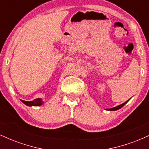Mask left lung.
<instances>
[{
	"mask_svg": "<svg viewBox=\"0 0 149 149\" xmlns=\"http://www.w3.org/2000/svg\"><path fill=\"white\" fill-rule=\"evenodd\" d=\"M128 101H129V100H127V102H125V103H123V104H120V105L118 106V107H114V108H112V109H107V110H108V111H116V110H118V109H120V108H122L123 107V106H124L125 104L126 103H127Z\"/></svg>",
	"mask_w": 149,
	"mask_h": 149,
	"instance_id": "left-lung-1",
	"label": "left lung"
}]
</instances>
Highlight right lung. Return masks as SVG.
Returning a JSON list of instances; mask_svg holds the SVG:
<instances>
[{
  "instance_id": "right-lung-1",
  "label": "right lung",
  "mask_w": 149,
  "mask_h": 149,
  "mask_svg": "<svg viewBox=\"0 0 149 149\" xmlns=\"http://www.w3.org/2000/svg\"><path fill=\"white\" fill-rule=\"evenodd\" d=\"M22 102L24 104H25L27 106H40L42 104V101L40 99H36L33 101H29V102H27V101H24L22 100Z\"/></svg>"
}]
</instances>
